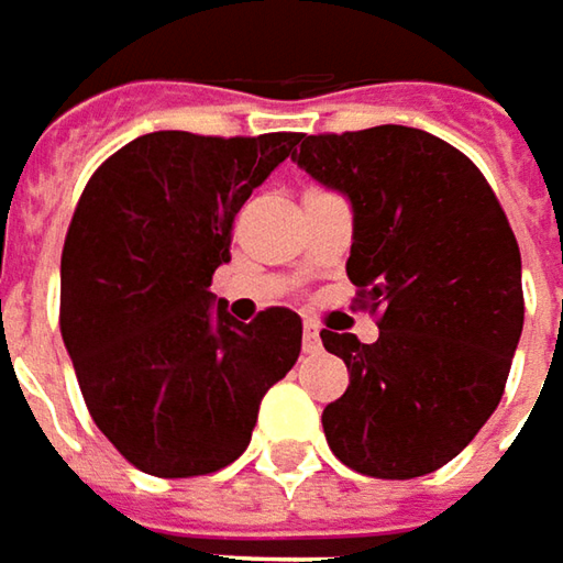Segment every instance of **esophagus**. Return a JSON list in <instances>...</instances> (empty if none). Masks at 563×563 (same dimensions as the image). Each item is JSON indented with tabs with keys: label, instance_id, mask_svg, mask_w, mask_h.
Masks as SVG:
<instances>
[{
	"label": "esophagus",
	"instance_id": "34e87169",
	"mask_svg": "<svg viewBox=\"0 0 563 563\" xmlns=\"http://www.w3.org/2000/svg\"><path fill=\"white\" fill-rule=\"evenodd\" d=\"M319 351H322L319 329H316V325H307V329H303V354H319Z\"/></svg>",
	"mask_w": 563,
	"mask_h": 563
}]
</instances>
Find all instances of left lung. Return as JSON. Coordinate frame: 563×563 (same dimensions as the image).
Wrapping results in <instances>:
<instances>
[{
    "label": "left lung",
    "mask_w": 563,
    "mask_h": 563,
    "mask_svg": "<svg viewBox=\"0 0 563 563\" xmlns=\"http://www.w3.org/2000/svg\"><path fill=\"white\" fill-rule=\"evenodd\" d=\"M347 197V278L378 338L322 329L351 385L322 410L338 461L413 479L457 457L505 395L523 332L520 247L483 172L420 128L300 134L291 156Z\"/></svg>",
    "instance_id": "8db88e82"
}]
</instances>
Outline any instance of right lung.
<instances>
[{"mask_svg":"<svg viewBox=\"0 0 563 563\" xmlns=\"http://www.w3.org/2000/svg\"><path fill=\"white\" fill-rule=\"evenodd\" d=\"M300 134H143L99 165L62 250V341L99 432L163 479L247 451L260 400L288 376L303 325L272 307L250 325L209 291L231 225Z\"/></svg>","mask_w":563,"mask_h":563,"instance_id":"right-lung-1","label":"right lung"}]
</instances>
